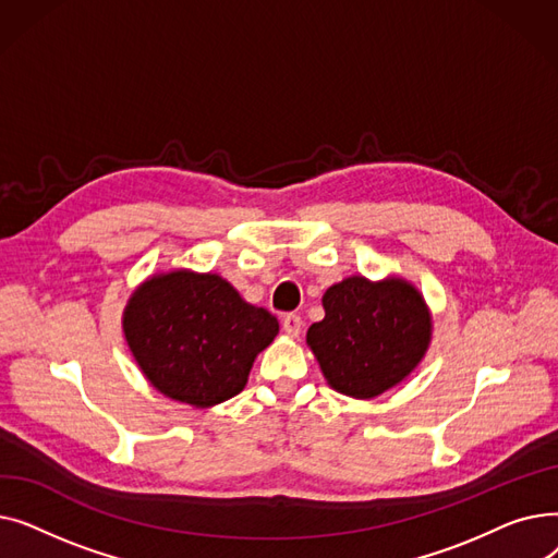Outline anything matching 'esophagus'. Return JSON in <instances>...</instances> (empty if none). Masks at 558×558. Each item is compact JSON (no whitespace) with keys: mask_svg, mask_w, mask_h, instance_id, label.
Listing matches in <instances>:
<instances>
[{"mask_svg":"<svg viewBox=\"0 0 558 558\" xmlns=\"http://www.w3.org/2000/svg\"><path fill=\"white\" fill-rule=\"evenodd\" d=\"M282 330L289 335V337H299L301 330H303V318L299 314H287L282 316Z\"/></svg>","mask_w":558,"mask_h":558,"instance_id":"esophagus-1","label":"esophagus"}]
</instances>
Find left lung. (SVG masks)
I'll list each match as a JSON object with an SVG mask.
<instances>
[{"label":"left lung","instance_id":"8db88e82","mask_svg":"<svg viewBox=\"0 0 558 558\" xmlns=\"http://www.w3.org/2000/svg\"><path fill=\"white\" fill-rule=\"evenodd\" d=\"M320 303L326 316L310 326L307 345L326 383L348 398L373 400L398 387L432 343V312L400 276H348Z\"/></svg>","mask_w":558,"mask_h":558}]
</instances>
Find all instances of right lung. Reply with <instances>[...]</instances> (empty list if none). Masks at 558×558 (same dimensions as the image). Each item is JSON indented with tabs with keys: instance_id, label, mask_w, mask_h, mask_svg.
Returning a JSON list of instances; mask_svg holds the SVG:
<instances>
[{
	"instance_id": "obj_1",
	"label": "right lung",
	"mask_w": 558,
	"mask_h": 558,
	"mask_svg": "<svg viewBox=\"0 0 558 558\" xmlns=\"http://www.w3.org/2000/svg\"><path fill=\"white\" fill-rule=\"evenodd\" d=\"M122 330L146 383L165 398L210 409L246 387L280 326L219 274L171 269L135 287Z\"/></svg>"
}]
</instances>
